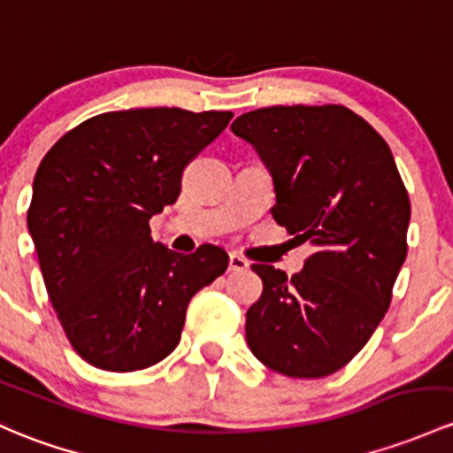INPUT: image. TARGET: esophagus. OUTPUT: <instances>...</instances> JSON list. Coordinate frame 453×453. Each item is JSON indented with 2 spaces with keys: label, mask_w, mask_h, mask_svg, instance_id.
<instances>
[{
  "label": "esophagus",
  "mask_w": 453,
  "mask_h": 453,
  "mask_svg": "<svg viewBox=\"0 0 453 453\" xmlns=\"http://www.w3.org/2000/svg\"><path fill=\"white\" fill-rule=\"evenodd\" d=\"M250 263L239 254H230V271H245Z\"/></svg>",
  "instance_id": "1"
}]
</instances>
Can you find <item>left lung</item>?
<instances>
[{
    "label": "left lung",
    "mask_w": 453,
    "mask_h": 453,
    "mask_svg": "<svg viewBox=\"0 0 453 453\" xmlns=\"http://www.w3.org/2000/svg\"><path fill=\"white\" fill-rule=\"evenodd\" d=\"M232 132L273 175L275 221L314 245L293 278L251 265L263 295L247 311V345L288 378H326L363 349L388 311L408 254V190L387 141L345 106L260 108L241 114Z\"/></svg>",
    "instance_id": "left-lung-1"
}]
</instances>
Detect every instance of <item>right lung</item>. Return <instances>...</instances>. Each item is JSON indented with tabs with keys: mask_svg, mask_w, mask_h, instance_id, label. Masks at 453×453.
Instances as JSON below:
<instances>
[{
	"mask_svg": "<svg viewBox=\"0 0 453 453\" xmlns=\"http://www.w3.org/2000/svg\"><path fill=\"white\" fill-rule=\"evenodd\" d=\"M232 112L134 108L90 117L38 165L27 208L47 295L71 347L114 373L178 347L188 302L227 269L221 247L178 254L150 219L175 203L187 165Z\"/></svg>",
	"mask_w": 453,
	"mask_h": 453,
	"instance_id": "right-lung-1",
	"label": "right lung"
}]
</instances>
